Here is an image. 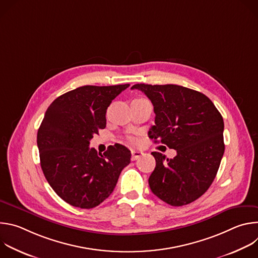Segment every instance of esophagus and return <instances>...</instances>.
Here are the masks:
<instances>
[{
  "mask_svg": "<svg viewBox=\"0 0 258 258\" xmlns=\"http://www.w3.org/2000/svg\"><path fill=\"white\" fill-rule=\"evenodd\" d=\"M132 160H137L138 158H140L143 155V152L141 151H137V150H132Z\"/></svg>",
  "mask_w": 258,
  "mask_h": 258,
  "instance_id": "1",
  "label": "esophagus"
}]
</instances>
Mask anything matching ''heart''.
Here are the masks:
<instances>
[{
  "instance_id": "b5f03b06",
  "label": "heart",
  "mask_w": 258,
  "mask_h": 258,
  "mask_svg": "<svg viewBox=\"0 0 258 258\" xmlns=\"http://www.w3.org/2000/svg\"><path fill=\"white\" fill-rule=\"evenodd\" d=\"M128 142L132 144V145H136L137 143H138V141L135 139V138H133V137H128Z\"/></svg>"
}]
</instances>
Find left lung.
Here are the masks:
<instances>
[{
	"instance_id": "8db88e82",
	"label": "left lung",
	"mask_w": 258,
	"mask_h": 258,
	"mask_svg": "<svg viewBox=\"0 0 258 258\" xmlns=\"http://www.w3.org/2000/svg\"><path fill=\"white\" fill-rule=\"evenodd\" d=\"M132 89L154 106L149 138L176 150L172 159L151 153L156 160L149 177L152 193L171 206L195 201L210 187L225 152L222 114L204 94L181 86L137 84Z\"/></svg>"
}]
</instances>
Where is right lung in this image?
Instances as JSON below:
<instances>
[{"instance_id": "right-lung-1", "label": "right lung", "mask_w": 258, "mask_h": 258, "mask_svg": "<svg viewBox=\"0 0 258 258\" xmlns=\"http://www.w3.org/2000/svg\"><path fill=\"white\" fill-rule=\"evenodd\" d=\"M128 87H80L47 109L36 138L41 167L56 194L72 206H98L111 195L131 162V151L120 144L103 154L89 147L93 136L106 126L107 108Z\"/></svg>"}]
</instances>
